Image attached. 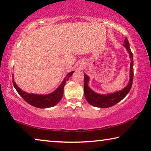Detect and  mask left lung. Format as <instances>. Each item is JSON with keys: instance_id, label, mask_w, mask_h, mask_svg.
Returning <instances> with one entry per match:
<instances>
[{"instance_id": "obj_1", "label": "left lung", "mask_w": 151, "mask_h": 151, "mask_svg": "<svg viewBox=\"0 0 151 151\" xmlns=\"http://www.w3.org/2000/svg\"><path fill=\"white\" fill-rule=\"evenodd\" d=\"M124 46L127 48V50L128 51V53L130 55V58L131 60L130 62V79L129 81V83L127 85V87L123 89V90L119 91V92L110 93V94L108 95H100L98 94V93H95L94 92L91 90L88 86V81L89 78L88 76L84 74V96L88 101V102L91 105L96 107L98 108H109L111 106H114L116 104L122 100L123 98L126 97L128 92H130V89H131L132 85V81H133V76H134V69H133V55L131 51V49L130 47V44L128 42L127 38H125L124 40Z\"/></svg>"}]
</instances>
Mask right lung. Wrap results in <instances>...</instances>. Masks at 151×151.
<instances>
[{"label": "right lung", "instance_id": "1", "mask_svg": "<svg viewBox=\"0 0 151 151\" xmlns=\"http://www.w3.org/2000/svg\"><path fill=\"white\" fill-rule=\"evenodd\" d=\"M73 73V71L69 73L66 76V78L62 81L61 84L58 88V89L54 91L53 92L47 95L33 94V93H27L24 92L17 86L13 78V83L14 88L16 89L17 92L19 93V94L24 99L25 102L29 104L30 105L39 108H50L56 105L61 100V99L62 98L63 94V88L65 85V81L68 80V79L72 75Z\"/></svg>", "mask_w": 151, "mask_h": 151}]
</instances>
